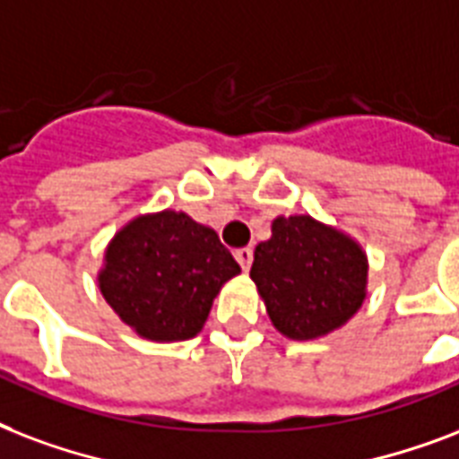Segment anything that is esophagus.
Wrapping results in <instances>:
<instances>
[{
    "instance_id": "obj_1",
    "label": "esophagus",
    "mask_w": 459,
    "mask_h": 459,
    "mask_svg": "<svg viewBox=\"0 0 459 459\" xmlns=\"http://www.w3.org/2000/svg\"><path fill=\"white\" fill-rule=\"evenodd\" d=\"M234 258L239 261L241 270H248L251 268V261H254V251H251V248H239V251L234 254Z\"/></svg>"
}]
</instances>
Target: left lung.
<instances>
[{
	"mask_svg": "<svg viewBox=\"0 0 459 459\" xmlns=\"http://www.w3.org/2000/svg\"><path fill=\"white\" fill-rule=\"evenodd\" d=\"M364 248L311 215L273 220V237L254 251L251 280L273 325L290 340L342 328L366 299Z\"/></svg>",
	"mask_w": 459,
	"mask_h": 459,
	"instance_id": "obj_1",
	"label": "left lung"
}]
</instances>
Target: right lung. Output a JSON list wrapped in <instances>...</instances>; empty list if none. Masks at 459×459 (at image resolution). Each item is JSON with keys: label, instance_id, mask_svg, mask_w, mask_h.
I'll return each mask as SVG.
<instances>
[{"label": "right lung", "instance_id": "1", "mask_svg": "<svg viewBox=\"0 0 459 459\" xmlns=\"http://www.w3.org/2000/svg\"><path fill=\"white\" fill-rule=\"evenodd\" d=\"M239 263L186 212L138 215L109 241L98 285L129 328L152 342L191 340Z\"/></svg>", "mask_w": 459, "mask_h": 459}]
</instances>
